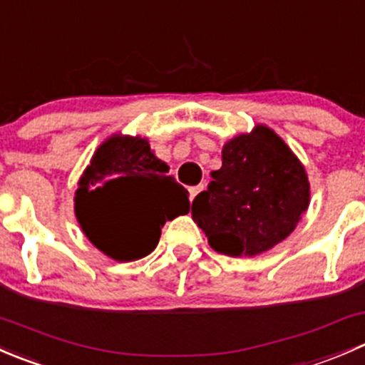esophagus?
Returning <instances> with one entry per match:
<instances>
[{"label": "esophagus", "mask_w": 365, "mask_h": 365, "mask_svg": "<svg viewBox=\"0 0 365 365\" xmlns=\"http://www.w3.org/2000/svg\"><path fill=\"white\" fill-rule=\"evenodd\" d=\"M205 189V185H196V187H190L189 189V194H190V200H194V197L197 196V194L201 192V190Z\"/></svg>", "instance_id": "1"}]
</instances>
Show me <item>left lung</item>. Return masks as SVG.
<instances>
[{"label":"left lung","instance_id":"left-lung-1","mask_svg":"<svg viewBox=\"0 0 365 365\" xmlns=\"http://www.w3.org/2000/svg\"><path fill=\"white\" fill-rule=\"evenodd\" d=\"M309 206L304 165L268 127L222 148V168L192 201V219L217 252L256 256L284 240Z\"/></svg>","mask_w":365,"mask_h":365}]
</instances>
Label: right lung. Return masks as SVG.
I'll use <instances>...</instances> for the list:
<instances>
[{
	"label": "right lung",
	"mask_w": 365,
	"mask_h": 365,
	"mask_svg": "<svg viewBox=\"0 0 365 365\" xmlns=\"http://www.w3.org/2000/svg\"><path fill=\"white\" fill-rule=\"evenodd\" d=\"M146 139L113 135L95 152L76 192V215L91 244L116 261L157 247L160 227L189 212L187 190L168 176Z\"/></svg>",
	"instance_id": "1"
}]
</instances>
